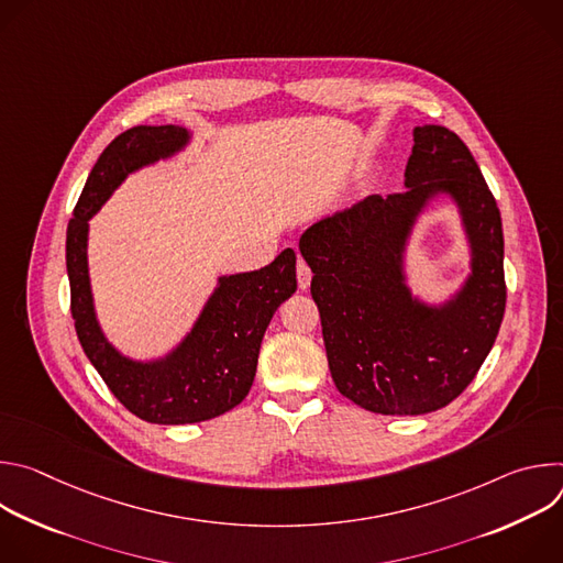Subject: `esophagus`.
I'll return each instance as SVG.
<instances>
[{
	"instance_id": "obj_1",
	"label": "esophagus",
	"mask_w": 563,
	"mask_h": 563,
	"mask_svg": "<svg viewBox=\"0 0 563 563\" xmlns=\"http://www.w3.org/2000/svg\"><path fill=\"white\" fill-rule=\"evenodd\" d=\"M296 278H298V289H307L311 283V269L302 258H298L296 263Z\"/></svg>"
}]
</instances>
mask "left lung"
Instances as JSON below:
<instances>
[{
	"mask_svg": "<svg viewBox=\"0 0 563 563\" xmlns=\"http://www.w3.org/2000/svg\"><path fill=\"white\" fill-rule=\"evenodd\" d=\"M406 191L367 196L300 235L332 378L363 410L417 417L445 408L490 354L506 311L504 229L478 165L445 126H415ZM460 211L471 274L443 303L407 285L405 252L424 207Z\"/></svg>",
	"mask_w": 563,
	"mask_h": 563,
	"instance_id": "1",
	"label": "left lung"
}]
</instances>
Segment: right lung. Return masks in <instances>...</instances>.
I'll return each mask as SVG.
<instances>
[{
  "mask_svg": "<svg viewBox=\"0 0 563 563\" xmlns=\"http://www.w3.org/2000/svg\"><path fill=\"white\" fill-rule=\"evenodd\" d=\"M189 142L191 131L176 124L133 126L120 133L98 157L66 229L77 339L120 404L157 426L200 423L235 408L252 389L274 311L296 291V254L285 250L256 272L218 276L196 323L165 356L137 361L104 336L89 276V220L126 176L174 157Z\"/></svg>",
  "mask_w": 563,
  "mask_h": 563,
  "instance_id": "add662e5",
  "label": "right lung"
}]
</instances>
